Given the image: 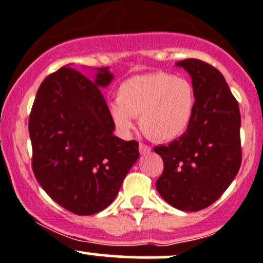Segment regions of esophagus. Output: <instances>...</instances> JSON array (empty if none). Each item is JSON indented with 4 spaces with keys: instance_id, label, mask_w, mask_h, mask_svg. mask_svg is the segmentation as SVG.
I'll return each mask as SVG.
<instances>
[{
    "instance_id": "34e87169",
    "label": "esophagus",
    "mask_w": 263,
    "mask_h": 263,
    "mask_svg": "<svg viewBox=\"0 0 263 263\" xmlns=\"http://www.w3.org/2000/svg\"><path fill=\"white\" fill-rule=\"evenodd\" d=\"M139 150H140V154H142V155H145V154L150 153L151 147L147 146V145H145V144H140Z\"/></svg>"
}]
</instances>
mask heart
Returning a JSON list of instances; mask_svg holds the SVG:
<instances>
[{
  "label": "heart",
  "instance_id": "b5f03b06",
  "mask_svg": "<svg viewBox=\"0 0 263 263\" xmlns=\"http://www.w3.org/2000/svg\"><path fill=\"white\" fill-rule=\"evenodd\" d=\"M195 102V89L187 79L160 71L122 82L109 115L121 131H129L132 118L139 117L140 128L148 139L171 141L188 128Z\"/></svg>",
  "mask_w": 263,
  "mask_h": 263
}]
</instances>
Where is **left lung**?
<instances>
[{
	"mask_svg": "<svg viewBox=\"0 0 263 263\" xmlns=\"http://www.w3.org/2000/svg\"><path fill=\"white\" fill-rule=\"evenodd\" d=\"M176 65L192 78L195 112L178 140L154 147L164 161L156 190L178 210L200 211L225 192L240 168L239 105L214 66L196 58Z\"/></svg>",
	"mask_w": 263,
	"mask_h": 263,
	"instance_id": "obj_1",
	"label": "left lung"
}]
</instances>
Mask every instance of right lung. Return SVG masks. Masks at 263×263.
Instances as JSON below:
<instances>
[{
    "label": "right lung",
    "instance_id": "right-lung-1",
    "mask_svg": "<svg viewBox=\"0 0 263 263\" xmlns=\"http://www.w3.org/2000/svg\"><path fill=\"white\" fill-rule=\"evenodd\" d=\"M112 80L107 67L90 80L63 66L42 82L29 117L34 176L53 201L76 215L108 208L140 156L139 142L113 135L100 91Z\"/></svg>",
    "mask_w": 263,
    "mask_h": 263
}]
</instances>
